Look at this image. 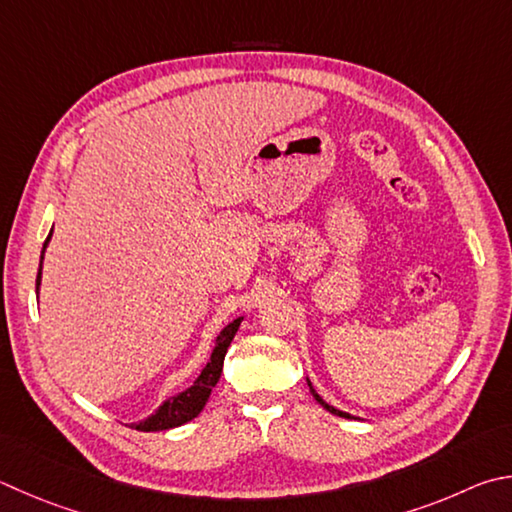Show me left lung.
Masks as SVG:
<instances>
[{
  "label": "left lung",
  "mask_w": 512,
  "mask_h": 512,
  "mask_svg": "<svg viewBox=\"0 0 512 512\" xmlns=\"http://www.w3.org/2000/svg\"><path fill=\"white\" fill-rule=\"evenodd\" d=\"M306 385H309V389H311L313 398H315V401H318V403L324 407V410L331 412V414H336V416H342V418H353L351 414H347V412H340V410H336V407H333V405H329L327 401H324V398H322V396H320V394L315 392V389H313V385H311V380H309V378H306Z\"/></svg>",
  "instance_id": "1"
}]
</instances>
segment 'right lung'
I'll return each instance as SVG.
<instances>
[{"mask_svg":"<svg viewBox=\"0 0 512 512\" xmlns=\"http://www.w3.org/2000/svg\"><path fill=\"white\" fill-rule=\"evenodd\" d=\"M53 235V228L49 232V237H46L44 246H42V257H40V271H37V280H35V293H40V282H42V262H44V250L49 246ZM244 318H237L232 320L228 327H224V331L217 336L215 342V349H212V356L208 360V365L201 369V374L197 376V380L185 389V392L170 396L167 401L156 410L152 416H147L145 421L141 423H134L132 427L138 432H159V430H170V427H179L183 423L192 421L194 416H199L203 407H206L208 398L212 387L219 383V376H221V369H224V358H226V351L230 347L232 338H235V333L239 329V324Z\"/></svg>","mask_w":512,"mask_h":512,"instance_id":"add662e5","label":"right lung"}]
</instances>
